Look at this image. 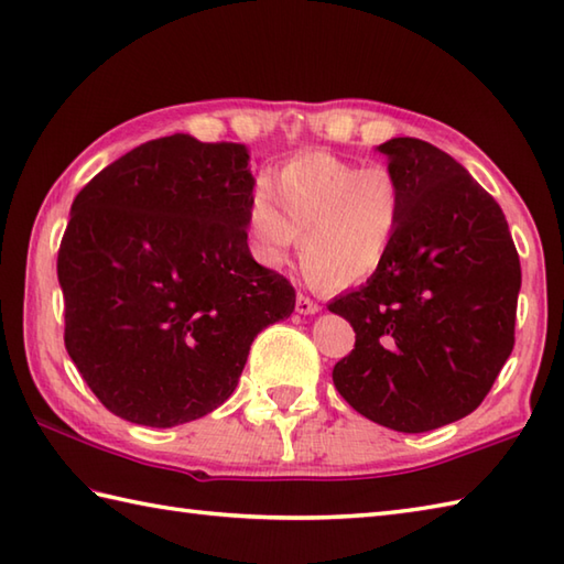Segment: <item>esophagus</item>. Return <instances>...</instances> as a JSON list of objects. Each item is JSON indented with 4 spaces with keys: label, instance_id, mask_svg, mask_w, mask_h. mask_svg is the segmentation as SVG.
Wrapping results in <instances>:
<instances>
[{
    "label": "esophagus",
    "instance_id": "34e87169",
    "mask_svg": "<svg viewBox=\"0 0 564 564\" xmlns=\"http://www.w3.org/2000/svg\"><path fill=\"white\" fill-rule=\"evenodd\" d=\"M318 304L314 302V299H308L306 294H299L296 296V314H304V316H312V314H318Z\"/></svg>",
    "mask_w": 564,
    "mask_h": 564
}]
</instances>
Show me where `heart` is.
<instances>
[{
  "instance_id": "1",
  "label": "heart",
  "mask_w": 564,
  "mask_h": 564,
  "mask_svg": "<svg viewBox=\"0 0 564 564\" xmlns=\"http://www.w3.org/2000/svg\"><path fill=\"white\" fill-rule=\"evenodd\" d=\"M404 216L406 194L394 170L308 153L258 182L248 204V234L252 256L268 268L282 265L302 236L308 278L346 290L384 270Z\"/></svg>"
}]
</instances>
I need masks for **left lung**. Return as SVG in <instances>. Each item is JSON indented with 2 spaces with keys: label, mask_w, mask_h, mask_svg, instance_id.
<instances>
[{
  "label": "left lung",
  "mask_w": 564,
  "mask_h": 564,
  "mask_svg": "<svg viewBox=\"0 0 564 564\" xmlns=\"http://www.w3.org/2000/svg\"><path fill=\"white\" fill-rule=\"evenodd\" d=\"M377 151L406 216L384 270L328 304L355 330L333 384L379 426L426 433L473 413L509 360L521 262L501 206L455 158L419 138Z\"/></svg>",
  "instance_id": "1"
}]
</instances>
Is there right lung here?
Wrapping results in <instances>:
<instances>
[{
    "label": "right lung",
    "instance_id": "right-lung-1",
    "mask_svg": "<svg viewBox=\"0 0 564 564\" xmlns=\"http://www.w3.org/2000/svg\"><path fill=\"white\" fill-rule=\"evenodd\" d=\"M248 160L240 143L165 135L73 202L57 250L65 348L126 421L172 429L212 413L258 333L294 312V286L250 256Z\"/></svg>",
    "mask_w": 564,
    "mask_h": 564
}]
</instances>
